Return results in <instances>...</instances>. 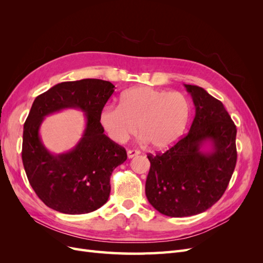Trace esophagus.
<instances>
[{
    "label": "esophagus",
    "mask_w": 263,
    "mask_h": 263,
    "mask_svg": "<svg viewBox=\"0 0 263 263\" xmlns=\"http://www.w3.org/2000/svg\"><path fill=\"white\" fill-rule=\"evenodd\" d=\"M139 154H140L139 150H128L127 151V157H128V159H132L135 156H138Z\"/></svg>",
    "instance_id": "esophagus-1"
}]
</instances>
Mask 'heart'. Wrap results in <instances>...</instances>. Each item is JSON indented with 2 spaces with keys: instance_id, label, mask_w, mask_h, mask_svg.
Listing matches in <instances>:
<instances>
[{
  "instance_id": "b5f03b06",
  "label": "heart",
  "mask_w": 263,
  "mask_h": 263,
  "mask_svg": "<svg viewBox=\"0 0 263 263\" xmlns=\"http://www.w3.org/2000/svg\"><path fill=\"white\" fill-rule=\"evenodd\" d=\"M192 106L181 92L135 86L122 93L119 105H106L99 114L109 139L123 144L138 132L141 140L165 150L181 139L189 125Z\"/></svg>"
}]
</instances>
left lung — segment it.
Masks as SVG:
<instances>
[{"instance_id": "obj_1", "label": "left lung", "mask_w": 263, "mask_h": 263, "mask_svg": "<svg viewBox=\"0 0 263 263\" xmlns=\"http://www.w3.org/2000/svg\"><path fill=\"white\" fill-rule=\"evenodd\" d=\"M184 86L195 106L190 132L164 154L148 156L146 196L170 217L212 208L226 191L237 161V129L222 103L203 87Z\"/></svg>"}]
</instances>
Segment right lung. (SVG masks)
Returning <instances> with one entry per match:
<instances>
[{
    "instance_id": "add662e5",
    "label": "right lung",
    "mask_w": 263,
    "mask_h": 263,
    "mask_svg": "<svg viewBox=\"0 0 263 263\" xmlns=\"http://www.w3.org/2000/svg\"><path fill=\"white\" fill-rule=\"evenodd\" d=\"M114 87L100 79H83L55 84L35 99L24 124L22 159L31 187L48 208L78 215L107 202L112 172L127 159L126 150L106 136L99 122ZM71 108L85 113L83 137L67 153L52 154L41 140L40 126L45 117Z\"/></svg>"
}]
</instances>
